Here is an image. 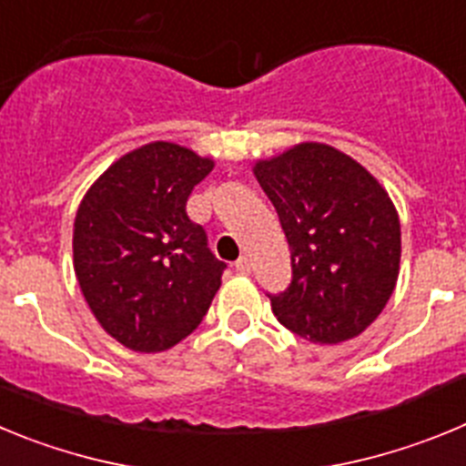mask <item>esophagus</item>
Listing matches in <instances>:
<instances>
[{"label": "esophagus", "instance_id": "1", "mask_svg": "<svg viewBox=\"0 0 466 466\" xmlns=\"http://www.w3.org/2000/svg\"><path fill=\"white\" fill-rule=\"evenodd\" d=\"M236 270H238V273H242V275L249 273V270H252V263H249V258H247V257L238 258V261H236Z\"/></svg>", "mask_w": 466, "mask_h": 466}]
</instances>
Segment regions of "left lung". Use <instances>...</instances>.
<instances>
[{"label": "left lung", "mask_w": 466, "mask_h": 466, "mask_svg": "<svg viewBox=\"0 0 466 466\" xmlns=\"http://www.w3.org/2000/svg\"><path fill=\"white\" fill-rule=\"evenodd\" d=\"M291 249V284L268 294L279 324L312 343H343L392 296L401 258L399 214L355 158L303 142L254 166Z\"/></svg>", "instance_id": "left-lung-1"}]
</instances>
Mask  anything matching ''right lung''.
Returning a JSON list of instances; mask_svg holds the SVG:
<instances>
[{"label":"right lung","mask_w":466,"mask_h":466,"mask_svg":"<svg viewBox=\"0 0 466 466\" xmlns=\"http://www.w3.org/2000/svg\"><path fill=\"white\" fill-rule=\"evenodd\" d=\"M214 163L151 142L118 158L88 188L74 219V273L111 339L160 352L203 322L226 263L209 252L187 200Z\"/></svg>","instance_id":"1"}]
</instances>
